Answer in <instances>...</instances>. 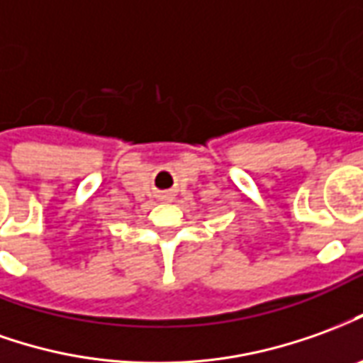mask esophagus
<instances>
[{"label":"esophagus","instance_id":"1","mask_svg":"<svg viewBox=\"0 0 363 363\" xmlns=\"http://www.w3.org/2000/svg\"><path fill=\"white\" fill-rule=\"evenodd\" d=\"M159 199L164 200V202H171L174 199V192L173 190H163V192H159Z\"/></svg>","mask_w":363,"mask_h":363}]
</instances>
